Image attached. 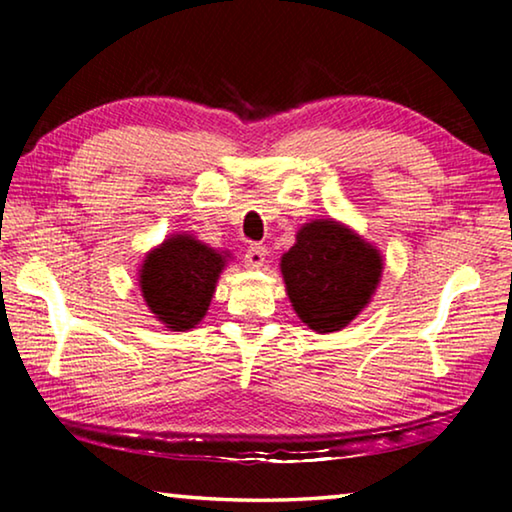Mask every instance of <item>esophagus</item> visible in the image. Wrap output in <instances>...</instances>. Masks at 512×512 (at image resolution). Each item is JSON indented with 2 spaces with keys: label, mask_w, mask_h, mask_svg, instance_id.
I'll return each mask as SVG.
<instances>
[{
  "label": "esophagus",
  "mask_w": 512,
  "mask_h": 512,
  "mask_svg": "<svg viewBox=\"0 0 512 512\" xmlns=\"http://www.w3.org/2000/svg\"><path fill=\"white\" fill-rule=\"evenodd\" d=\"M266 253H268L266 246H262V244H250L248 250H246V255H244L246 268H262L264 262H266Z\"/></svg>",
  "instance_id": "obj_1"
}]
</instances>
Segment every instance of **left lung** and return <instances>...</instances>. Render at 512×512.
<instances>
[{
	"instance_id": "obj_1",
	"label": "left lung",
	"mask_w": 512,
	"mask_h": 512,
	"mask_svg": "<svg viewBox=\"0 0 512 512\" xmlns=\"http://www.w3.org/2000/svg\"><path fill=\"white\" fill-rule=\"evenodd\" d=\"M282 277L298 318L318 334L339 332L357 318L381 280V253L334 219L298 230L282 255Z\"/></svg>"
}]
</instances>
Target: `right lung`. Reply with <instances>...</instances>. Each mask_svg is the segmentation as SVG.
I'll return each mask as SVG.
<instances>
[{
	"instance_id": "right-lung-1",
	"label": "right lung",
	"mask_w": 512,
	"mask_h": 512,
	"mask_svg": "<svg viewBox=\"0 0 512 512\" xmlns=\"http://www.w3.org/2000/svg\"><path fill=\"white\" fill-rule=\"evenodd\" d=\"M228 253L192 235H173L146 253L140 289L146 307L171 332H187L207 314Z\"/></svg>"
}]
</instances>
